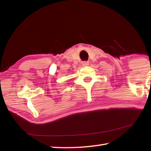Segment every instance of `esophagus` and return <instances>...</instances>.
Instances as JSON below:
<instances>
[{"instance_id":"34e87169","label":"esophagus","mask_w":151,"mask_h":151,"mask_svg":"<svg viewBox=\"0 0 151 151\" xmlns=\"http://www.w3.org/2000/svg\"><path fill=\"white\" fill-rule=\"evenodd\" d=\"M88 64H89L88 61H83V62H82V65H83V66H88Z\"/></svg>"}]
</instances>
